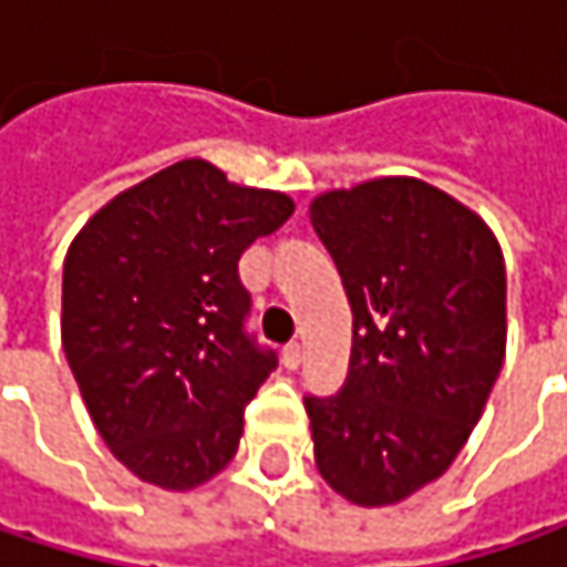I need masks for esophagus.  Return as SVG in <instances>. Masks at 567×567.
<instances>
[{
  "instance_id": "esophagus-1",
  "label": "esophagus",
  "mask_w": 567,
  "mask_h": 567,
  "mask_svg": "<svg viewBox=\"0 0 567 567\" xmlns=\"http://www.w3.org/2000/svg\"><path fill=\"white\" fill-rule=\"evenodd\" d=\"M301 354H305V351H301V344H288V348L282 351V364L288 368V371H295V368L301 364Z\"/></svg>"
}]
</instances>
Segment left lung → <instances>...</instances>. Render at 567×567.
Wrapping results in <instances>:
<instances>
[{
    "instance_id": "1",
    "label": "left lung",
    "mask_w": 567,
    "mask_h": 567,
    "mask_svg": "<svg viewBox=\"0 0 567 567\" xmlns=\"http://www.w3.org/2000/svg\"><path fill=\"white\" fill-rule=\"evenodd\" d=\"M311 226L354 311L348 381L305 396L321 480L396 506L440 480L506 361V259L470 206L416 176L318 193Z\"/></svg>"
}]
</instances>
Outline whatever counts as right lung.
Listing matches in <instances>:
<instances>
[{
  "label": "right lung",
  "mask_w": 567,
  "mask_h": 567,
  "mask_svg": "<svg viewBox=\"0 0 567 567\" xmlns=\"http://www.w3.org/2000/svg\"><path fill=\"white\" fill-rule=\"evenodd\" d=\"M291 213V196L196 157L127 186L71 239L61 348L137 480L189 493L236 456L246 403L276 368L243 331L239 256Z\"/></svg>",
  "instance_id": "1"
}]
</instances>
